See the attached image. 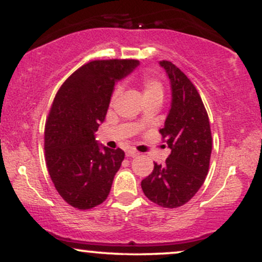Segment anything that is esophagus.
Segmentation results:
<instances>
[{"mask_svg": "<svg viewBox=\"0 0 262 262\" xmlns=\"http://www.w3.org/2000/svg\"><path fill=\"white\" fill-rule=\"evenodd\" d=\"M125 155H127V157H137L138 152L133 149H129V150L125 151Z\"/></svg>", "mask_w": 262, "mask_h": 262, "instance_id": "1", "label": "esophagus"}]
</instances>
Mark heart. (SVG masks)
Listing matches in <instances>:
<instances>
[{
    "instance_id": "1",
    "label": "heart",
    "mask_w": 262,
    "mask_h": 262,
    "mask_svg": "<svg viewBox=\"0 0 262 262\" xmlns=\"http://www.w3.org/2000/svg\"><path fill=\"white\" fill-rule=\"evenodd\" d=\"M140 84L143 86V95L145 101L151 100H161L163 99V94H165V89H163V84L154 77L152 74L145 73L141 75ZM119 91H121V86H117L112 94V100H115L118 96ZM139 125V124H137Z\"/></svg>"
}]
</instances>
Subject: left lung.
Masks as SVG:
<instances>
[{
  "label": "left lung",
  "mask_w": 262,
  "mask_h": 262,
  "mask_svg": "<svg viewBox=\"0 0 262 262\" xmlns=\"http://www.w3.org/2000/svg\"><path fill=\"white\" fill-rule=\"evenodd\" d=\"M172 90V102L160 129L171 149L165 165L141 181L145 196L162 207L174 209L188 203L204 184L209 172L212 137L209 116L196 88L172 62L161 61Z\"/></svg>",
  "instance_id": "1"
}]
</instances>
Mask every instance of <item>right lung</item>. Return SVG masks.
Wrapping results in <instances>:
<instances>
[{
	"label": "right lung",
	"instance_id": "obj_1",
	"mask_svg": "<svg viewBox=\"0 0 262 262\" xmlns=\"http://www.w3.org/2000/svg\"><path fill=\"white\" fill-rule=\"evenodd\" d=\"M138 66L137 59L91 61L56 94L45 125L46 165L56 190L75 209H93L108 196L124 151L99 145L95 132L105 121L116 81Z\"/></svg>",
	"mask_w": 262,
	"mask_h": 262
}]
</instances>
